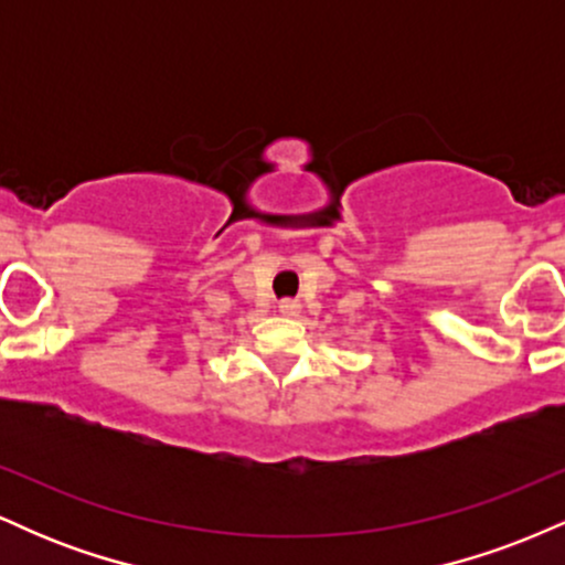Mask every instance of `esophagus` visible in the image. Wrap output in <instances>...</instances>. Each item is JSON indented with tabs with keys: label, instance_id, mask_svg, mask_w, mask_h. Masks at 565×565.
<instances>
[{
	"label": "esophagus",
	"instance_id": "1",
	"mask_svg": "<svg viewBox=\"0 0 565 565\" xmlns=\"http://www.w3.org/2000/svg\"><path fill=\"white\" fill-rule=\"evenodd\" d=\"M278 310H281V316H297V313H300V302H297V300H281V302H278Z\"/></svg>",
	"mask_w": 565,
	"mask_h": 565
}]
</instances>
